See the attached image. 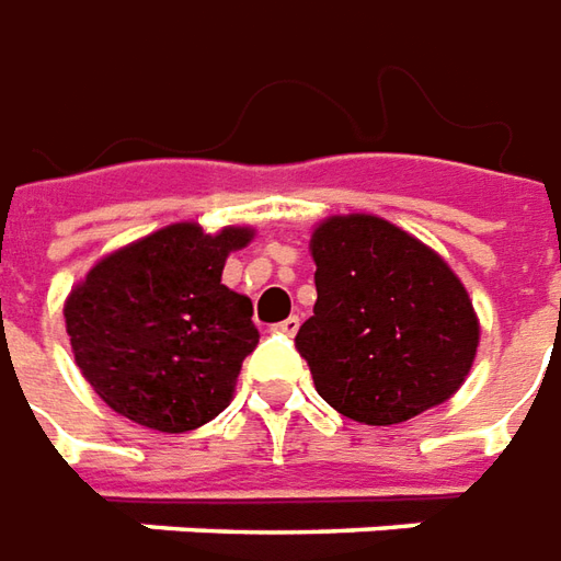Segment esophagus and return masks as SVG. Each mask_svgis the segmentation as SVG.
Instances as JSON below:
<instances>
[{
    "label": "esophagus",
    "mask_w": 561,
    "mask_h": 561,
    "mask_svg": "<svg viewBox=\"0 0 561 561\" xmlns=\"http://www.w3.org/2000/svg\"><path fill=\"white\" fill-rule=\"evenodd\" d=\"M274 332H277V335H296V332H299V317H287L284 323L274 325Z\"/></svg>",
    "instance_id": "obj_1"
}]
</instances>
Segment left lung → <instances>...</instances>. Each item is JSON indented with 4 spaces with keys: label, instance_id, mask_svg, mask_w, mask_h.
<instances>
[{
    "label": "left lung",
    "instance_id": "1",
    "mask_svg": "<svg viewBox=\"0 0 561 561\" xmlns=\"http://www.w3.org/2000/svg\"><path fill=\"white\" fill-rule=\"evenodd\" d=\"M313 317L296 347L337 414L392 426L447 401L478 353L462 280L435 250L371 214L313 229Z\"/></svg>",
    "mask_w": 561,
    "mask_h": 561
}]
</instances>
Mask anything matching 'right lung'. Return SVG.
<instances>
[{"mask_svg":"<svg viewBox=\"0 0 561 561\" xmlns=\"http://www.w3.org/2000/svg\"><path fill=\"white\" fill-rule=\"evenodd\" d=\"M253 229L172 224L99 260L66 299L81 375L138 426L190 432L224 411L260 344L248 296L220 284Z\"/></svg>","mask_w":561,"mask_h":561,"instance_id":"1","label":"right lung"}]
</instances>
